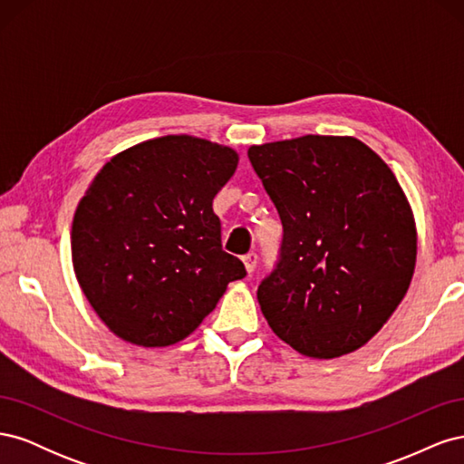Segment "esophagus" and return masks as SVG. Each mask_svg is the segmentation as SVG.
Here are the masks:
<instances>
[{
  "label": "esophagus",
  "mask_w": 464,
  "mask_h": 464,
  "mask_svg": "<svg viewBox=\"0 0 464 464\" xmlns=\"http://www.w3.org/2000/svg\"><path fill=\"white\" fill-rule=\"evenodd\" d=\"M242 261H244V266H246L247 273H254V271H256V266H257V256H256V254L244 256Z\"/></svg>",
  "instance_id": "esophagus-1"
}]
</instances>
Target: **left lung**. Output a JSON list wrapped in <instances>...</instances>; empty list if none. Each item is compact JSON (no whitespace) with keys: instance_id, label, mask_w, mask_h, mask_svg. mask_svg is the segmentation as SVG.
<instances>
[{"instance_id":"left-lung-1","label":"left lung","mask_w":464,"mask_h":464,"mask_svg":"<svg viewBox=\"0 0 464 464\" xmlns=\"http://www.w3.org/2000/svg\"><path fill=\"white\" fill-rule=\"evenodd\" d=\"M247 157L285 228L280 261L257 290L266 323L304 356L354 353L414 275L416 222L399 179L348 135L251 145Z\"/></svg>"}]
</instances>
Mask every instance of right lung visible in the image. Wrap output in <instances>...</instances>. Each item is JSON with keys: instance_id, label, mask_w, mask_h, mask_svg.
I'll return each instance as SVG.
<instances>
[{"instance_id": "add662e5", "label": "right lung", "mask_w": 464, "mask_h": 464, "mask_svg": "<svg viewBox=\"0 0 464 464\" xmlns=\"http://www.w3.org/2000/svg\"><path fill=\"white\" fill-rule=\"evenodd\" d=\"M237 152L164 135L118 152L77 205L72 259L96 315L121 341L162 348L215 310L244 263L222 251L215 195Z\"/></svg>"}]
</instances>
